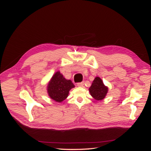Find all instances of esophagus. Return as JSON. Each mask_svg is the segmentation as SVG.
<instances>
[{
	"instance_id": "34e87169",
	"label": "esophagus",
	"mask_w": 151,
	"mask_h": 151,
	"mask_svg": "<svg viewBox=\"0 0 151 151\" xmlns=\"http://www.w3.org/2000/svg\"><path fill=\"white\" fill-rule=\"evenodd\" d=\"M84 85V82H82V83H77V86L79 87H83Z\"/></svg>"
}]
</instances>
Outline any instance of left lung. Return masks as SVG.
I'll return each instance as SVG.
<instances>
[{
  "label": "left lung",
  "mask_w": 151,
  "mask_h": 151,
  "mask_svg": "<svg viewBox=\"0 0 151 151\" xmlns=\"http://www.w3.org/2000/svg\"><path fill=\"white\" fill-rule=\"evenodd\" d=\"M89 93L94 99L101 101L104 99L108 92V88L103 83L99 77H96L91 86L89 88Z\"/></svg>",
  "instance_id": "1"
}]
</instances>
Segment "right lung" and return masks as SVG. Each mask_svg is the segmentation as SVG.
Returning <instances> with one entry per match:
<instances>
[{
	"mask_svg": "<svg viewBox=\"0 0 151 151\" xmlns=\"http://www.w3.org/2000/svg\"><path fill=\"white\" fill-rule=\"evenodd\" d=\"M74 87L70 80L66 79L60 71H57L48 83L47 90L50 98L61 103L68 97L69 91Z\"/></svg>",
	"mask_w": 151,
	"mask_h": 151,
	"instance_id": "right-lung-1",
	"label": "right lung"
}]
</instances>
